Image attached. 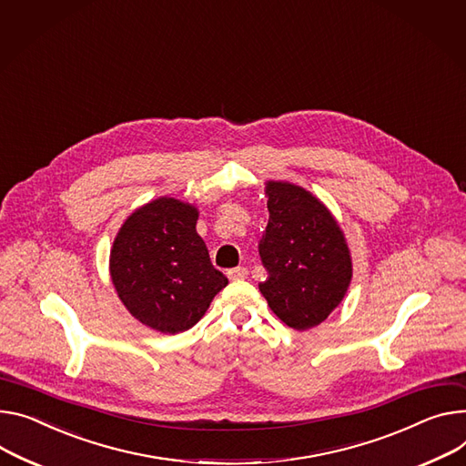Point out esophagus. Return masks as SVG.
<instances>
[{
  "label": "esophagus",
  "instance_id": "1",
  "mask_svg": "<svg viewBox=\"0 0 466 466\" xmlns=\"http://www.w3.org/2000/svg\"><path fill=\"white\" fill-rule=\"evenodd\" d=\"M246 276H248V268H244V267H235V268L228 270L229 279H244Z\"/></svg>",
  "mask_w": 466,
  "mask_h": 466
}]
</instances>
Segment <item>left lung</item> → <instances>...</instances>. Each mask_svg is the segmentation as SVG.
<instances>
[{"label": "left lung", "mask_w": 466, "mask_h": 466, "mask_svg": "<svg viewBox=\"0 0 466 466\" xmlns=\"http://www.w3.org/2000/svg\"><path fill=\"white\" fill-rule=\"evenodd\" d=\"M268 224L259 240L268 278L259 291L270 309L295 330H308L343 300L352 263L332 212L308 190L268 181Z\"/></svg>", "instance_id": "8db88e82"}]
</instances>
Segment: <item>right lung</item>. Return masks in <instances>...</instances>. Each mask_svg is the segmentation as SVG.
<instances>
[{"label":"right lung","instance_id":"1","mask_svg":"<svg viewBox=\"0 0 466 466\" xmlns=\"http://www.w3.org/2000/svg\"><path fill=\"white\" fill-rule=\"evenodd\" d=\"M196 224L194 205L158 198L136 208L114 240V288L132 317L157 332L192 329L228 285Z\"/></svg>","mask_w":466,"mask_h":466}]
</instances>
